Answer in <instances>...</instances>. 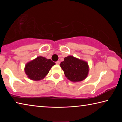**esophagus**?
Wrapping results in <instances>:
<instances>
[{
	"mask_svg": "<svg viewBox=\"0 0 122 122\" xmlns=\"http://www.w3.org/2000/svg\"><path fill=\"white\" fill-rule=\"evenodd\" d=\"M56 65H59V64H60V61H56Z\"/></svg>",
	"mask_w": 122,
	"mask_h": 122,
	"instance_id": "34e87169",
	"label": "esophagus"
}]
</instances>
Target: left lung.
<instances>
[{
  "label": "left lung",
  "mask_w": 122,
  "mask_h": 122,
  "mask_svg": "<svg viewBox=\"0 0 122 122\" xmlns=\"http://www.w3.org/2000/svg\"><path fill=\"white\" fill-rule=\"evenodd\" d=\"M60 65L66 77L73 82H78L85 80L89 71L87 62L71 55L65 57L64 61L61 62Z\"/></svg>",
  "instance_id": "1"
}]
</instances>
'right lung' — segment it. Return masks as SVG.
<instances>
[{
    "mask_svg": "<svg viewBox=\"0 0 122 122\" xmlns=\"http://www.w3.org/2000/svg\"><path fill=\"white\" fill-rule=\"evenodd\" d=\"M55 63L51 59L43 56H38L27 63L25 72L27 77L33 81H40L47 76L51 68Z\"/></svg>",
    "mask_w": 122,
    "mask_h": 122,
    "instance_id": "obj_1",
    "label": "right lung"
}]
</instances>
